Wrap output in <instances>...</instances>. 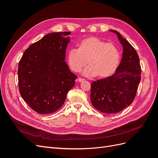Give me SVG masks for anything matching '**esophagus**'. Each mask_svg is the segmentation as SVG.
Here are the masks:
<instances>
[{
	"mask_svg": "<svg viewBox=\"0 0 158 158\" xmlns=\"http://www.w3.org/2000/svg\"><path fill=\"white\" fill-rule=\"evenodd\" d=\"M84 80V78H78V81L79 82H83V81Z\"/></svg>",
	"mask_w": 158,
	"mask_h": 158,
	"instance_id": "obj_1",
	"label": "esophagus"
}]
</instances>
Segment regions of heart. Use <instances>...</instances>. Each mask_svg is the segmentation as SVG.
Listing matches in <instances>:
<instances>
[{"label":"heart","instance_id":"obj_1","mask_svg":"<svg viewBox=\"0 0 158 158\" xmlns=\"http://www.w3.org/2000/svg\"><path fill=\"white\" fill-rule=\"evenodd\" d=\"M68 63L73 71L78 73L87 64L82 73L86 76L106 77L116 70L120 59L117 47L98 37H88L80 43L78 48L68 52ZM88 60H87V59Z\"/></svg>","mask_w":158,"mask_h":158}]
</instances>
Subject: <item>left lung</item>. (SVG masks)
<instances>
[{
    "label": "left lung",
    "instance_id": "left-lung-1",
    "mask_svg": "<svg viewBox=\"0 0 158 158\" xmlns=\"http://www.w3.org/2000/svg\"><path fill=\"white\" fill-rule=\"evenodd\" d=\"M117 35L123 46L121 63L114 73L91 85L90 99L93 106L104 113H116L129 106L136 96L141 78L139 57L135 48L121 33Z\"/></svg>",
    "mask_w": 158,
    "mask_h": 158
}]
</instances>
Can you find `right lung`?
<instances>
[{"label": "right lung", "mask_w": 158, "mask_h": 158, "mask_svg": "<svg viewBox=\"0 0 158 158\" xmlns=\"http://www.w3.org/2000/svg\"><path fill=\"white\" fill-rule=\"evenodd\" d=\"M71 32H52L31 45L19 62V90L29 106L49 114L64 104L77 78L64 61Z\"/></svg>", "instance_id": "obj_1"}]
</instances>
